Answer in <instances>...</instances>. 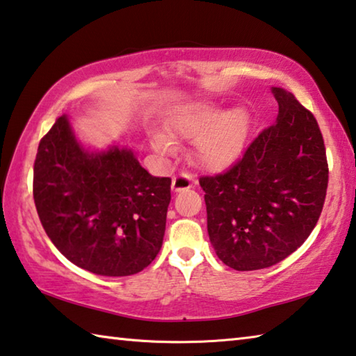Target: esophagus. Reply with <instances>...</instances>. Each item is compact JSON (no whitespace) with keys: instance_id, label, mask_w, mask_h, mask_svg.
I'll list each match as a JSON object with an SVG mask.
<instances>
[{"instance_id":"obj_1","label":"esophagus","mask_w":356,"mask_h":356,"mask_svg":"<svg viewBox=\"0 0 356 356\" xmlns=\"http://www.w3.org/2000/svg\"><path fill=\"white\" fill-rule=\"evenodd\" d=\"M193 186V177L190 174L186 172H179L176 176L172 177V184H171V188L174 193H179V191H185L188 190Z\"/></svg>"}]
</instances>
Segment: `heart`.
Instances as JSON below:
<instances>
[{
  "label": "heart",
  "instance_id": "heart-1",
  "mask_svg": "<svg viewBox=\"0 0 356 356\" xmlns=\"http://www.w3.org/2000/svg\"><path fill=\"white\" fill-rule=\"evenodd\" d=\"M250 113L242 106L222 110L212 102L186 106L172 119V136L195 140L197 161L209 170H225L243 150L250 134ZM150 143L159 152H171L172 141L163 134H154Z\"/></svg>",
  "mask_w": 356,
  "mask_h": 356
}]
</instances>
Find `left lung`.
<instances>
[{"label":"left lung","mask_w":356,"mask_h":356,"mask_svg":"<svg viewBox=\"0 0 356 356\" xmlns=\"http://www.w3.org/2000/svg\"><path fill=\"white\" fill-rule=\"evenodd\" d=\"M276 122L231 170L201 177L207 232L216 256L238 272L281 262L321 216L328 165L317 120L286 89L272 88Z\"/></svg>","instance_id":"obj_1"}]
</instances>
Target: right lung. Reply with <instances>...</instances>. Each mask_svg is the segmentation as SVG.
Listing matches in <instances>:
<instances>
[{
  "label": "right lung",
  "mask_w": 356,
  "mask_h": 356,
  "mask_svg": "<svg viewBox=\"0 0 356 356\" xmlns=\"http://www.w3.org/2000/svg\"><path fill=\"white\" fill-rule=\"evenodd\" d=\"M33 193L53 245L88 272L130 276L159 254L171 179L150 176L130 146L86 147L67 114L39 143Z\"/></svg>",
  "instance_id": "1"
}]
</instances>
